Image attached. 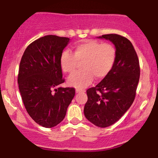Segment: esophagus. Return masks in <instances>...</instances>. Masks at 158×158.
<instances>
[{
  "label": "esophagus",
  "mask_w": 158,
  "mask_h": 158,
  "mask_svg": "<svg viewBox=\"0 0 158 158\" xmlns=\"http://www.w3.org/2000/svg\"><path fill=\"white\" fill-rule=\"evenodd\" d=\"M81 92H84V91L81 89H76L77 94H79V93H81Z\"/></svg>",
  "instance_id": "obj_1"
}]
</instances>
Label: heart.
<instances>
[{
    "mask_svg": "<svg viewBox=\"0 0 158 158\" xmlns=\"http://www.w3.org/2000/svg\"><path fill=\"white\" fill-rule=\"evenodd\" d=\"M116 60L117 50L112 44L86 40L74 46V55L64 51L60 56L59 64L64 73L72 74L77 62H83L82 71L72 74L67 80L70 86L81 89L92 81L94 77L97 79L105 78L112 70Z\"/></svg>",
    "mask_w": 158,
    "mask_h": 158,
    "instance_id": "obj_1",
    "label": "heart"
}]
</instances>
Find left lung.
Returning a JSON list of instances; mask_svg holds the SVG:
<instances>
[{
	"mask_svg": "<svg viewBox=\"0 0 158 158\" xmlns=\"http://www.w3.org/2000/svg\"><path fill=\"white\" fill-rule=\"evenodd\" d=\"M97 38L114 44L117 60L110 74L95 87L86 91L88 100L84 113L94 125L106 127L118 121L132 104L140 70L137 53L127 39L117 34Z\"/></svg>",
	"mask_w": 158,
	"mask_h": 158,
	"instance_id": "left-lung-1",
	"label": "left lung"
}]
</instances>
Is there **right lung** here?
<instances>
[{"instance_id":"right-lung-1","label":"right lung","mask_w":158,"mask_h":158,"mask_svg":"<svg viewBox=\"0 0 158 158\" xmlns=\"http://www.w3.org/2000/svg\"><path fill=\"white\" fill-rule=\"evenodd\" d=\"M69 41L54 35L40 38L26 48L20 62L18 84L22 100L30 117L44 127L61 123L74 97V88L56 89L64 82L59 59Z\"/></svg>"}]
</instances>
